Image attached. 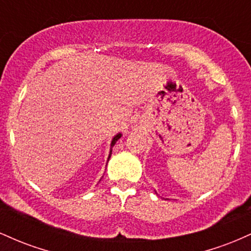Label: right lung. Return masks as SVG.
<instances>
[{
  "label": "right lung",
  "instance_id": "add662e5",
  "mask_svg": "<svg viewBox=\"0 0 251 251\" xmlns=\"http://www.w3.org/2000/svg\"><path fill=\"white\" fill-rule=\"evenodd\" d=\"M120 138H122V133H118V134L114 135L113 139H112V142H111V150H109V154H108V159H107V162L109 160V158H111V154H112V148H113V146L116 145V143L118 142V140L120 139Z\"/></svg>",
  "mask_w": 251,
  "mask_h": 251
}]
</instances>
